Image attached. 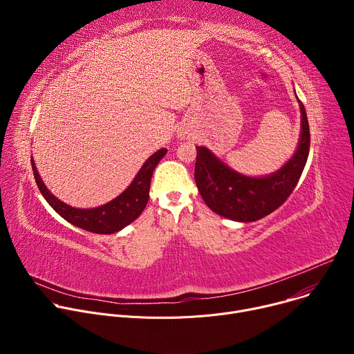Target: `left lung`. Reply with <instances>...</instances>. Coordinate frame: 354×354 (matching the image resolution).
<instances>
[{
  "label": "left lung",
  "mask_w": 354,
  "mask_h": 354,
  "mask_svg": "<svg viewBox=\"0 0 354 354\" xmlns=\"http://www.w3.org/2000/svg\"><path fill=\"white\" fill-rule=\"evenodd\" d=\"M298 105L301 133L297 149L279 171L270 175L261 178L242 175L224 164L209 148L196 147L194 180L198 193L216 214L232 221L250 223L273 213L287 200L304 171L311 141L306 108L299 99Z\"/></svg>",
  "instance_id": "left-lung-1"
}]
</instances>
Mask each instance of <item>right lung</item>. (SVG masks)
Returning <instances> with one entry per match:
<instances>
[{"mask_svg": "<svg viewBox=\"0 0 354 354\" xmlns=\"http://www.w3.org/2000/svg\"><path fill=\"white\" fill-rule=\"evenodd\" d=\"M165 154L167 148L158 149L157 153H154L144 162L133 182L126 187L123 193L108 201L106 205L93 209L71 207L66 205L64 201L59 200L53 193H50V190L43 183L33 158L30 161L37 187L56 213H59L70 224L85 231L95 234H115L131 224L145 209L149 197L151 176H153L156 167Z\"/></svg>", "mask_w": 354, "mask_h": 354, "instance_id": "obj_1", "label": "right lung"}]
</instances>
